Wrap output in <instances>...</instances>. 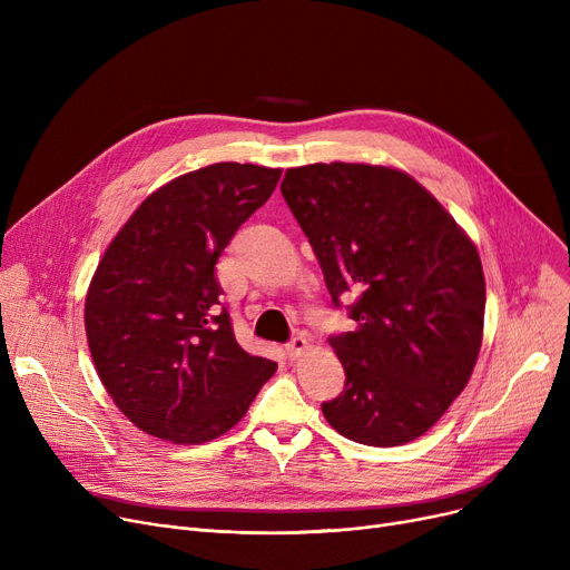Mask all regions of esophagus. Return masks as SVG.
<instances>
[{
    "label": "esophagus",
    "instance_id": "obj_1",
    "mask_svg": "<svg viewBox=\"0 0 570 570\" xmlns=\"http://www.w3.org/2000/svg\"><path fill=\"white\" fill-rule=\"evenodd\" d=\"M305 351H307V340H305L303 335H295V337H291V342L286 344V353H288V357H301Z\"/></svg>",
    "mask_w": 570,
    "mask_h": 570
}]
</instances>
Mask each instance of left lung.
I'll return each mask as SVG.
<instances>
[{
	"label": "left lung",
	"instance_id": "left-lung-1",
	"mask_svg": "<svg viewBox=\"0 0 570 570\" xmlns=\"http://www.w3.org/2000/svg\"><path fill=\"white\" fill-rule=\"evenodd\" d=\"M282 196L355 327L333 335L346 372L323 415L342 436L391 448L423 436L464 385L483 342L485 277L471 239L402 170L288 168Z\"/></svg>",
	"mask_w": 570,
	"mask_h": 570
}]
</instances>
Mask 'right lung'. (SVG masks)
Instances as JSON below:
<instances>
[{
	"instance_id": "add662e5",
	"label": "right lung",
	"mask_w": 570,
	"mask_h": 570,
	"mask_svg": "<svg viewBox=\"0 0 570 570\" xmlns=\"http://www.w3.org/2000/svg\"><path fill=\"white\" fill-rule=\"evenodd\" d=\"M279 168L213 164L149 194L115 235L85 301L89 353L142 432L205 443L239 423L277 363L235 342L215 265Z\"/></svg>"
}]
</instances>
